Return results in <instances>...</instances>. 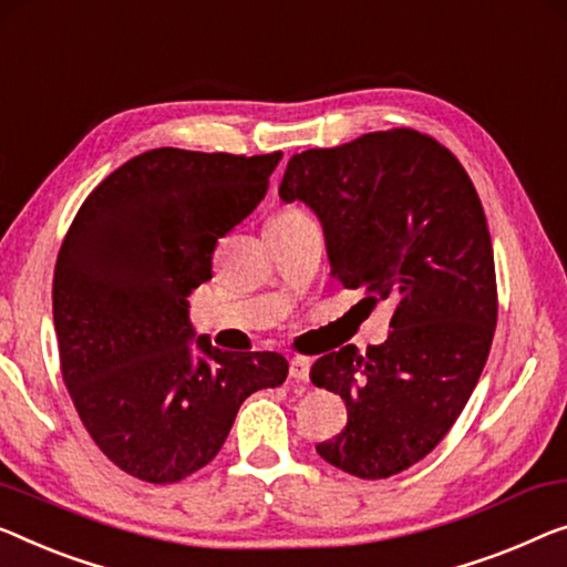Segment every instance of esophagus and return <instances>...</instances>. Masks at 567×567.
I'll return each mask as SVG.
<instances>
[{"instance_id": "1", "label": "esophagus", "mask_w": 567, "mask_h": 567, "mask_svg": "<svg viewBox=\"0 0 567 567\" xmlns=\"http://www.w3.org/2000/svg\"><path fill=\"white\" fill-rule=\"evenodd\" d=\"M290 377L298 379V382H308V377H310V361L302 359V357L290 359Z\"/></svg>"}]
</instances>
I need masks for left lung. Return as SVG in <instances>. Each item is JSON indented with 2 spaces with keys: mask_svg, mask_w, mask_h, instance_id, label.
Here are the masks:
<instances>
[{
  "mask_svg": "<svg viewBox=\"0 0 567 567\" xmlns=\"http://www.w3.org/2000/svg\"><path fill=\"white\" fill-rule=\"evenodd\" d=\"M285 203L318 216L331 275L392 302V333L310 369L349 422L316 451L359 478L394 476L443 441L484 371L496 328L494 249L468 173L415 130L369 132L292 155Z\"/></svg>",
  "mask_w": 567,
  "mask_h": 567,
  "instance_id": "left-lung-1",
  "label": "left lung"
}]
</instances>
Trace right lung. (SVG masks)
<instances>
[{
	"mask_svg": "<svg viewBox=\"0 0 567 567\" xmlns=\"http://www.w3.org/2000/svg\"><path fill=\"white\" fill-rule=\"evenodd\" d=\"M280 159L142 152L68 229L53 277L63 379L89 435L130 476L173 484L196 473L221 451L241 402L287 379L282 353L214 349L188 302Z\"/></svg>",
	"mask_w": 567,
	"mask_h": 567,
	"instance_id": "right-lung-1",
	"label": "right lung"
}]
</instances>
